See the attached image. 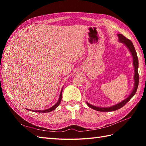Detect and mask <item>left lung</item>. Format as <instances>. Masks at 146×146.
I'll list each match as a JSON object with an SVG mask.
<instances>
[{
	"mask_svg": "<svg viewBox=\"0 0 146 146\" xmlns=\"http://www.w3.org/2000/svg\"><path fill=\"white\" fill-rule=\"evenodd\" d=\"M118 36H119V41L120 42H123V44H125L126 45L127 47L129 49L130 52H131V54L132 55L133 57V64H134V70H135V75H134V90H133L132 93L129 96V97L125 99L124 100H123L122 102H121L120 103L118 104L115 105H113L112 107H108V108H102V107H95L94 106V105L89 104L88 103H86L88 105V106L89 107H90L91 108L97 111H114L119 109V108H122V107L124 106V105L127 103V102L131 100V99L134 97V95L135 94L136 91H137V88H138V85H139V73H138V66H139V61H138V57L137 55V52L135 51V49L134 45H133L132 41L131 40L127 39L124 36H123L122 35H118Z\"/></svg>",
	"mask_w": 146,
	"mask_h": 146,
	"instance_id": "8db88e82",
	"label": "left lung"
}]
</instances>
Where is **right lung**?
I'll return each instance as SVG.
<instances>
[{
    "instance_id": "1",
    "label": "right lung",
    "mask_w": 146,
    "mask_h": 146,
    "mask_svg": "<svg viewBox=\"0 0 146 146\" xmlns=\"http://www.w3.org/2000/svg\"><path fill=\"white\" fill-rule=\"evenodd\" d=\"M62 91H63V88H62V90H61V94H60V98H59V100H58V101L57 102V103L56 104L54 105V106H52V107L48 108V109H47V110H35V111H36V112L46 113V112H50V111L55 110L56 108L59 106V105H60V103H61V98H62ZM27 110H28V109H27ZM28 110H29V109Z\"/></svg>"
}]
</instances>
